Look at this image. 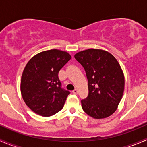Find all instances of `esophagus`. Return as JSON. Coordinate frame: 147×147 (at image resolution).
I'll use <instances>...</instances> for the list:
<instances>
[{"instance_id":"1","label":"esophagus","mask_w":147,"mask_h":147,"mask_svg":"<svg viewBox=\"0 0 147 147\" xmlns=\"http://www.w3.org/2000/svg\"><path fill=\"white\" fill-rule=\"evenodd\" d=\"M72 93H73V94H78V90H77V89H75V90H74L73 91H72Z\"/></svg>"}]
</instances>
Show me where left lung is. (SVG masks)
I'll list each match as a JSON object with an SVG mask.
<instances>
[{"mask_svg": "<svg viewBox=\"0 0 147 147\" xmlns=\"http://www.w3.org/2000/svg\"><path fill=\"white\" fill-rule=\"evenodd\" d=\"M88 80V96L81 100L84 112L94 119L112 115L117 109L124 90V77L119 63L108 52L87 49L75 55Z\"/></svg>", "mask_w": 147, "mask_h": 147, "instance_id": "obj_1", "label": "left lung"}]
</instances>
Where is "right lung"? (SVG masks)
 <instances>
[{"mask_svg": "<svg viewBox=\"0 0 147 147\" xmlns=\"http://www.w3.org/2000/svg\"><path fill=\"white\" fill-rule=\"evenodd\" d=\"M70 59L67 52L53 49L38 53L27 63L20 91L26 105L35 113L50 117L63 109L70 92L61 87L58 72Z\"/></svg>", "mask_w": 147, "mask_h": 147, "instance_id": "add662e5", "label": "right lung"}]
</instances>
